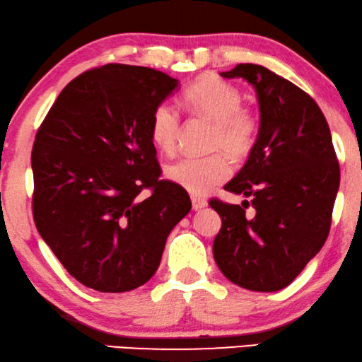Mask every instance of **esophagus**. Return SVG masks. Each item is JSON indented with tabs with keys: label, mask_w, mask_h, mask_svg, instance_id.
Listing matches in <instances>:
<instances>
[{
	"label": "esophagus",
	"mask_w": 362,
	"mask_h": 362,
	"mask_svg": "<svg viewBox=\"0 0 362 362\" xmlns=\"http://www.w3.org/2000/svg\"><path fill=\"white\" fill-rule=\"evenodd\" d=\"M206 205H208V203H206L205 198L192 195V206H193V210H202V208H205Z\"/></svg>",
	"instance_id": "1"
}]
</instances>
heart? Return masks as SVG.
Returning a JSON list of instances; mask_svg holds the SVG:
<instances>
[{
	"label": "heart",
	"instance_id": "obj_1",
	"mask_svg": "<svg viewBox=\"0 0 362 362\" xmlns=\"http://www.w3.org/2000/svg\"><path fill=\"white\" fill-rule=\"evenodd\" d=\"M241 91L216 75H205L188 86L183 103L190 111L213 123L211 147L223 149L234 159L251 154L257 141L259 121L252 111L241 106ZM180 131L179 111L170 103H159L152 110L149 136L162 152H172ZM175 185L193 195H205L231 175V162L225 152L206 157H182L165 169Z\"/></svg>",
	"mask_w": 362,
	"mask_h": 362
}]
</instances>
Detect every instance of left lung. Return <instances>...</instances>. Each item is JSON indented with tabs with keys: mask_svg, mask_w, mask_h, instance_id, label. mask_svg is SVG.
<instances>
[{
	"mask_svg": "<svg viewBox=\"0 0 362 362\" xmlns=\"http://www.w3.org/2000/svg\"><path fill=\"white\" fill-rule=\"evenodd\" d=\"M221 77L244 78L256 88L261 124L246 164L225 185L251 202L210 200L221 216L213 256L228 281L276 292L317 256L332 228L339 187L332 132L312 96L262 65L239 64Z\"/></svg>",
	"mask_w": 362,
	"mask_h": 362,
	"instance_id": "obj_1",
	"label": "left lung"
}]
</instances>
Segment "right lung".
<instances>
[{
	"label": "right lung",
	"instance_id": "add662e5",
	"mask_svg": "<svg viewBox=\"0 0 362 362\" xmlns=\"http://www.w3.org/2000/svg\"><path fill=\"white\" fill-rule=\"evenodd\" d=\"M177 86L147 67L86 70L60 91L37 129L35 228L85 287L119 293L146 284L172 228L190 211L185 188L159 179L149 136L152 110Z\"/></svg>",
	"mask_w": 362,
	"mask_h": 362
}]
</instances>
